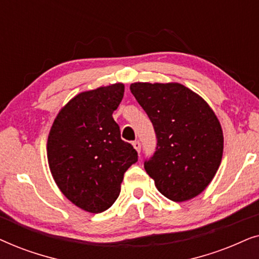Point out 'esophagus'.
Returning a JSON list of instances; mask_svg holds the SVG:
<instances>
[{"label":"esophagus","mask_w":259,"mask_h":259,"mask_svg":"<svg viewBox=\"0 0 259 259\" xmlns=\"http://www.w3.org/2000/svg\"><path fill=\"white\" fill-rule=\"evenodd\" d=\"M133 147L136 148V150L138 151V152H140V150H141V144H140V141L139 140H136V141H133Z\"/></svg>","instance_id":"obj_1"}]
</instances>
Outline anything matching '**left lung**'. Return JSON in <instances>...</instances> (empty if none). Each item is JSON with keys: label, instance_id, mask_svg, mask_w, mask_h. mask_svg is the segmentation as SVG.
I'll list each match as a JSON object with an SVG mask.
<instances>
[{"label": "left lung", "instance_id": "8db88e82", "mask_svg": "<svg viewBox=\"0 0 259 259\" xmlns=\"http://www.w3.org/2000/svg\"><path fill=\"white\" fill-rule=\"evenodd\" d=\"M153 123L157 147L145 160L159 192L173 201L192 199L206 189L221 165L222 126L207 102L180 83L131 84Z\"/></svg>", "mask_w": 259, "mask_h": 259}]
</instances>
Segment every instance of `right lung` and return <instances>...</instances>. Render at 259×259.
Instances as JSON below:
<instances>
[{"mask_svg": "<svg viewBox=\"0 0 259 259\" xmlns=\"http://www.w3.org/2000/svg\"><path fill=\"white\" fill-rule=\"evenodd\" d=\"M123 92L122 83H114L77 94L59 112L48 136V164L56 185L92 213L112 206L123 175L138 161L137 151L120 138L112 116Z\"/></svg>", "mask_w": 259, "mask_h": 259, "instance_id": "right-lung-1", "label": "right lung"}]
</instances>
